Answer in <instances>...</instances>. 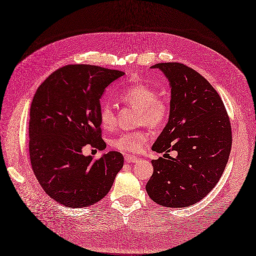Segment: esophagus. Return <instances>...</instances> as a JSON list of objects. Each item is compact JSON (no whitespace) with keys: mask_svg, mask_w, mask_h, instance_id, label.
Returning a JSON list of instances; mask_svg holds the SVG:
<instances>
[{"mask_svg":"<svg viewBox=\"0 0 256 256\" xmlns=\"http://www.w3.org/2000/svg\"><path fill=\"white\" fill-rule=\"evenodd\" d=\"M124 160H126V162H128V164H133V162H137L138 158L137 157H133V156H130V155H126L124 156Z\"/></svg>","mask_w":256,"mask_h":256,"instance_id":"34e87169","label":"esophagus"}]
</instances>
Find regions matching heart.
Wrapping results in <instances>:
<instances>
[{
  "instance_id": "obj_1",
  "label": "heart",
  "mask_w": 256,
  "mask_h": 256,
  "mask_svg": "<svg viewBox=\"0 0 256 256\" xmlns=\"http://www.w3.org/2000/svg\"><path fill=\"white\" fill-rule=\"evenodd\" d=\"M119 100L130 104L139 110L138 122L141 124L150 126L153 128H160L168 122L170 118L168 103L158 98V92L146 84L138 83L123 90L119 94ZM99 119L103 128L110 130L115 126L116 117L110 104H104L99 112ZM150 138L148 132L139 130L134 132H126L112 139V146L121 152L139 153Z\"/></svg>"
}]
</instances>
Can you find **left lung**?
<instances>
[{
	"mask_svg": "<svg viewBox=\"0 0 256 256\" xmlns=\"http://www.w3.org/2000/svg\"><path fill=\"white\" fill-rule=\"evenodd\" d=\"M171 86L170 118L152 148L176 150L175 158L152 160L146 188L150 200L168 208L200 202L218 182L232 146L231 123L224 102L200 74L182 63H158Z\"/></svg>",
	"mask_w": 256,
	"mask_h": 256,
	"instance_id": "left-lung-1",
	"label": "left lung"
}]
</instances>
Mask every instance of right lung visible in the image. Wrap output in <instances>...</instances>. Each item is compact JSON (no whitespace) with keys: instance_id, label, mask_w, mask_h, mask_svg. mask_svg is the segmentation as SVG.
I'll return each instance as SVG.
<instances>
[{"instance_id":"obj_1","label":"right lung","mask_w":256,"mask_h":256,"mask_svg":"<svg viewBox=\"0 0 256 256\" xmlns=\"http://www.w3.org/2000/svg\"><path fill=\"white\" fill-rule=\"evenodd\" d=\"M123 74L96 65H66L34 94L30 114L32 166L46 194L64 206L84 208L101 200L123 166V156L115 150L97 160L82 154L86 144L104 148L100 99Z\"/></svg>"}]
</instances>
